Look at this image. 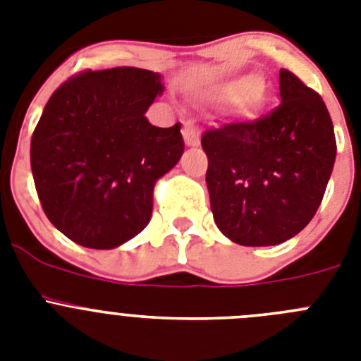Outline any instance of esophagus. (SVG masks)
Listing matches in <instances>:
<instances>
[{"instance_id":"obj_1","label":"esophagus","mask_w":361,"mask_h":361,"mask_svg":"<svg viewBox=\"0 0 361 361\" xmlns=\"http://www.w3.org/2000/svg\"><path fill=\"white\" fill-rule=\"evenodd\" d=\"M184 142H186L188 146L200 145V132L193 121H186V123H184Z\"/></svg>"}]
</instances>
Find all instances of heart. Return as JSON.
I'll use <instances>...</instances> for the list:
<instances>
[{
  "label": "heart",
  "mask_w": 361,
  "mask_h": 361,
  "mask_svg": "<svg viewBox=\"0 0 361 361\" xmlns=\"http://www.w3.org/2000/svg\"><path fill=\"white\" fill-rule=\"evenodd\" d=\"M251 86H253V81H251V79L247 78L235 79V81L224 82L222 86H219L213 94H215L219 99H224V101L235 99L240 94L241 97L238 98V106H240L244 111H251L258 103L257 92L250 90Z\"/></svg>",
  "instance_id": "heart-1"
}]
</instances>
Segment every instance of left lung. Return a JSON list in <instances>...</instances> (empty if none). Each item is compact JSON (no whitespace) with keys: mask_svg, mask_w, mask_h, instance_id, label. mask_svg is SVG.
Listing matches in <instances>:
<instances>
[{"mask_svg":"<svg viewBox=\"0 0 361 361\" xmlns=\"http://www.w3.org/2000/svg\"><path fill=\"white\" fill-rule=\"evenodd\" d=\"M280 101L257 121L204 132L215 224L240 245H276L317 213L336 159L324 99L280 70Z\"/></svg>","mask_w":361,"mask_h":361,"instance_id":"1","label":"left lung"}]
</instances>
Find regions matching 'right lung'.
Masks as SVG:
<instances>
[{"mask_svg": "<svg viewBox=\"0 0 361 361\" xmlns=\"http://www.w3.org/2000/svg\"><path fill=\"white\" fill-rule=\"evenodd\" d=\"M161 73L135 66L86 70L49 99L30 142L37 197L75 244L114 250L148 226L153 188L184 152L180 123L159 128L146 110Z\"/></svg>", "mask_w": 361, "mask_h": 361, "instance_id": "add662e5", "label": "right lung"}]
</instances>
